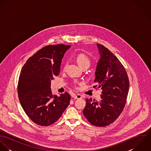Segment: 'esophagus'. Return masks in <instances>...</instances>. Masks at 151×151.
<instances>
[{
    "instance_id": "esophagus-1",
    "label": "esophagus",
    "mask_w": 151,
    "mask_h": 151,
    "mask_svg": "<svg viewBox=\"0 0 151 151\" xmlns=\"http://www.w3.org/2000/svg\"><path fill=\"white\" fill-rule=\"evenodd\" d=\"M72 97L74 99H81L82 98V96L80 94H73L72 95Z\"/></svg>"
}]
</instances>
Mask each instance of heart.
I'll list each match as a JSON object with an SVG mask.
<instances>
[{"instance_id":"obj_1","label":"heart","mask_w":151,"mask_h":151,"mask_svg":"<svg viewBox=\"0 0 151 151\" xmlns=\"http://www.w3.org/2000/svg\"><path fill=\"white\" fill-rule=\"evenodd\" d=\"M76 60L78 65L81 68L83 67H88L90 65V60L85 55L80 54L77 55Z\"/></svg>"}]
</instances>
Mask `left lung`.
<instances>
[{"label":"left lung","mask_w":151,"mask_h":151,"mask_svg":"<svg viewBox=\"0 0 151 151\" xmlns=\"http://www.w3.org/2000/svg\"><path fill=\"white\" fill-rule=\"evenodd\" d=\"M99 60L95 73V87L102 90L101 99H86L83 114L92 125L105 127L114 122L125 106L129 89L126 71L119 60L108 48L96 44Z\"/></svg>","instance_id":"left-lung-1"}]
</instances>
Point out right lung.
I'll use <instances>...</instances> for the list:
<instances>
[{
	"mask_svg": "<svg viewBox=\"0 0 151 151\" xmlns=\"http://www.w3.org/2000/svg\"><path fill=\"white\" fill-rule=\"evenodd\" d=\"M70 45H48L30 57L23 65L18 83V95L22 108L35 123L49 126L59 120L70 104L67 92L52 93L50 86L59 75L62 59Z\"/></svg>",
	"mask_w": 151,
	"mask_h": 151,
	"instance_id": "add662e5",
	"label": "right lung"
}]
</instances>
